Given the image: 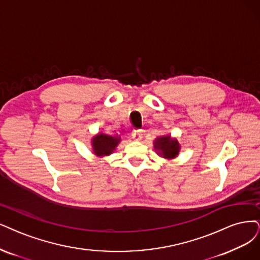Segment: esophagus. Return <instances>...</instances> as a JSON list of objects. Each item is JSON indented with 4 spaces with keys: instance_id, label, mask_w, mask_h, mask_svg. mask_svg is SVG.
Listing matches in <instances>:
<instances>
[{
    "instance_id": "1",
    "label": "esophagus",
    "mask_w": 260,
    "mask_h": 260,
    "mask_svg": "<svg viewBox=\"0 0 260 260\" xmlns=\"http://www.w3.org/2000/svg\"><path fill=\"white\" fill-rule=\"evenodd\" d=\"M132 136L135 140H140L142 138V133L140 129H136L132 133Z\"/></svg>"
}]
</instances>
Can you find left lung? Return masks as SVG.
<instances>
[{
    "label": "left lung",
    "mask_w": 260,
    "mask_h": 260,
    "mask_svg": "<svg viewBox=\"0 0 260 260\" xmlns=\"http://www.w3.org/2000/svg\"><path fill=\"white\" fill-rule=\"evenodd\" d=\"M155 149H158L160 154L166 158H174L179 153V143L176 139H171L169 136L159 137L155 140Z\"/></svg>",
    "instance_id": "left-lung-1"
}]
</instances>
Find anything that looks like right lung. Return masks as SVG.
Masks as SVG:
<instances>
[{
	"instance_id": "1",
	"label": "right lung",
	"mask_w": 260,
	"mask_h": 260,
	"mask_svg": "<svg viewBox=\"0 0 260 260\" xmlns=\"http://www.w3.org/2000/svg\"><path fill=\"white\" fill-rule=\"evenodd\" d=\"M120 138L100 134L92 140L93 150L96 155H109L119 145Z\"/></svg>"
}]
</instances>
